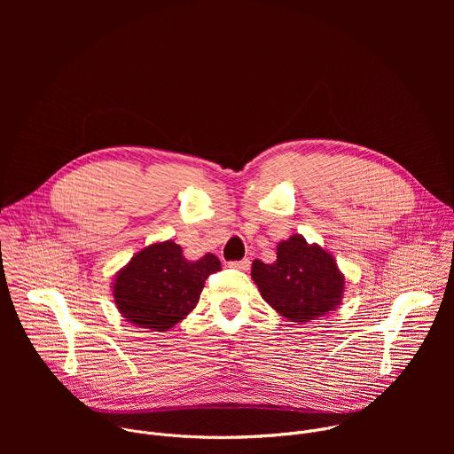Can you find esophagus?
Here are the masks:
<instances>
[{"instance_id":"34e87169","label":"esophagus","mask_w":454,"mask_h":454,"mask_svg":"<svg viewBox=\"0 0 454 454\" xmlns=\"http://www.w3.org/2000/svg\"><path fill=\"white\" fill-rule=\"evenodd\" d=\"M249 258H242V261H233V262H228V266L231 270H239V271H247L249 270Z\"/></svg>"}]
</instances>
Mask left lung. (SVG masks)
<instances>
[{
	"label": "left lung",
	"instance_id": "obj_1",
	"mask_svg": "<svg viewBox=\"0 0 454 454\" xmlns=\"http://www.w3.org/2000/svg\"><path fill=\"white\" fill-rule=\"evenodd\" d=\"M251 277L262 298L294 323L334 310L345 289L334 256L301 235L278 244L277 262L254 261Z\"/></svg>",
	"mask_w": 454,
	"mask_h": 454
}]
</instances>
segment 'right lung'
<instances>
[{"label": "right lung", "mask_w": 454, "mask_h": 454, "mask_svg": "<svg viewBox=\"0 0 454 454\" xmlns=\"http://www.w3.org/2000/svg\"><path fill=\"white\" fill-rule=\"evenodd\" d=\"M219 270V258L212 253L190 262L176 242L153 244L118 273L114 301L138 327L167 331L198 305L205 280Z\"/></svg>", "instance_id": "add662e5"}]
</instances>
